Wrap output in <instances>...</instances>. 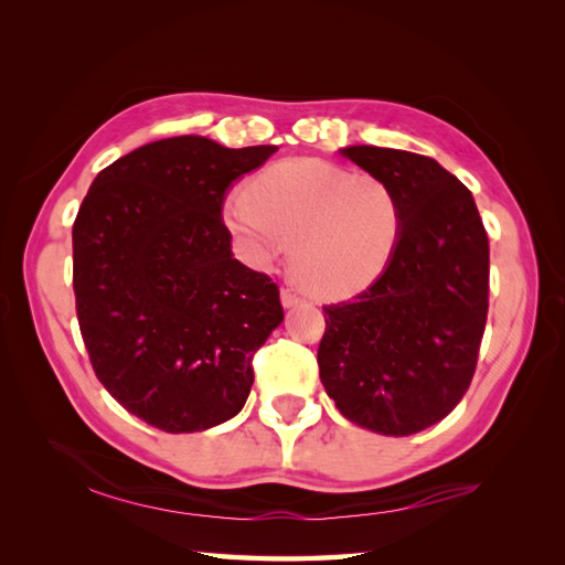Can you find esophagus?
I'll return each instance as SVG.
<instances>
[{
	"mask_svg": "<svg viewBox=\"0 0 565 565\" xmlns=\"http://www.w3.org/2000/svg\"><path fill=\"white\" fill-rule=\"evenodd\" d=\"M301 301H303L301 294H298L296 289H289V286H284V289H281V303L286 308H294V306H298Z\"/></svg>",
	"mask_w": 565,
	"mask_h": 565,
	"instance_id": "1",
	"label": "esophagus"
}]
</instances>
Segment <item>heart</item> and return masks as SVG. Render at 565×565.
I'll use <instances>...</instances> for the list:
<instances>
[{
    "instance_id": "obj_1",
    "label": "heart",
    "mask_w": 565,
    "mask_h": 565,
    "mask_svg": "<svg viewBox=\"0 0 565 565\" xmlns=\"http://www.w3.org/2000/svg\"><path fill=\"white\" fill-rule=\"evenodd\" d=\"M247 257L267 264L291 247V269L310 294L362 291L386 271L403 233V206L383 179L322 160H284L223 206Z\"/></svg>"
}]
</instances>
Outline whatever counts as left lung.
I'll list each match as a JSON object with an SVG mask.
<instances>
[{"instance_id":"1","label":"left lung","mask_w":565,"mask_h":565,"mask_svg":"<svg viewBox=\"0 0 565 565\" xmlns=\"http://www.w3.org/2000/svg\"><path fill=\"white\" fill-rule=\"evenodd\" d=\"M342 154L395 191L403 233L366 291L322 308L320 381L354 425L415 435L471 386L488 318V235L471 191L431 158L374 146Z\"/></svg>"}]
</instances>
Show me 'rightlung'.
<instances>
[{"mask_svg":"<svg viewBox=\"0 0 565 565\" xmlns=\"http://www.w3.org/2000/svg\"><path fill=\"white\" fill-rule=\"evenodd\" d=\"M274 146L164 138L94 179L72 225V289L94 374L162 431L235 417L252 356L284 320L279 286L233 257L225 191Z\"/></svg>","mask_w":565,"mask_h":565,"instance_id":"add662e5","label":"right lung"}]
</instances>
